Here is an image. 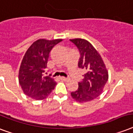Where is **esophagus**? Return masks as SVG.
Returning a JSON list of instances; mask_svg holds the SVG:
<instances>
[{"label":"esophagus","mask_w":133,"mask_h":133,"mask_svg":"<svg viewBox=\"0 0 133 133\" xmlns=\"http://www.w3.org/2000/svg\"><path fill=\"white\" fill-rule=\"evenodd\" d=\"M59 79H60L63 80V81H65V82H66V81H68V80H69L68 78L64 77H60Z\"/></svg>","instance_id":"obj_1"}]
</instances>
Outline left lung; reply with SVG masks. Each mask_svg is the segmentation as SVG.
I'll list each match as a JSON object with an SVG mask.
<instances>
[{"instance_id": "1", "label": "left lung", "mask_w": 133, "mask_h": 133, "mask_svg": "<svg viewBox=\"0 0 133 133\" xmlns=\"http://www.w3.org/2000/svg\"><path fill=\"white\" fill-rule=\"evenodd\" d=\"M70 41L79 52L78 67L86 70L84 79L78 83V89L72 92L71 96L79 103L89 102L103 92L108 80V72L100 55L90 42L80 38Z\"/></svg>"}]
</instances>
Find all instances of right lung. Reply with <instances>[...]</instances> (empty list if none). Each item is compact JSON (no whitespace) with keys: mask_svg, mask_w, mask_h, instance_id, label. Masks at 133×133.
Segmentation results:
<instances>
[{"mask_svg":"<svg viewBox=\"0 0 133 133\" xmlns=\"http://www.w3.org/2000/svg\"><path fill=\"white\" fill-rule=\"evenodd\" d=\"M62 39H39L31 44L25 54L19 68V82L26 96L37 100L47 98L56 83L49 76H44L51 49Z\"/></svg>","mask_w":133,"mask_h":133,"instance_id":"right-lung-1","label":"right lung"}]
</instances>
